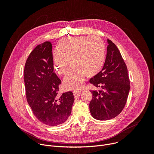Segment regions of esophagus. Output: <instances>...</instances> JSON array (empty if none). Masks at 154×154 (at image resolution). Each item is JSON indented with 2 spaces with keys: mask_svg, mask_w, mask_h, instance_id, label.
Here are the masks:
<instances>
[{
  "mask_svg": "<svg viewBox=\"0 0 154 154\" xmlns=\"http://www.w3.org/2000/svg\"><path fill=\"white\" fill-rule=\"evenodd\" d=\"M73 93H74V96L75 99H77V98H78L80 96V91H74L73 92Z\"/></svg>",
  "mask_w": 154,
  "mask_h": 154,
  "instance_id": "obj_1",
  "label": "esophagus"
}]
</instances>
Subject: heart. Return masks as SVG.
Masks as SVG:
<instances>
[{"instance_id": "heart-1", "label": "heart", "mask_w": 154, "mask_h": 154, "mask_svg": "<svg viewBox=\"0 0 154 154\" xmlns=\"http://www.w3.org/2000/svg\"><path fill=\"white\" fill-rule=\"evenodd\" d=\"M53 54L54 67L57 73L65 75L69 66L72 68L63 80L66 89H80L86 76L92 77L102 70L105 60L106 48L97 36L66 38L57 44Z\"/></svg>"}]
</instances>
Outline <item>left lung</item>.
<instances>
[{"mask_svg": "<svg viewBox=\"0 0 154 154\" xmlns=\"http://www.w3.org/2000/svg\"><path fill=\"white\" fill-rule=\"evenodd\" d=\"M108 45L103 67L90 80L98 89L91 91L90 103L92 116L105 121L116 117L124 109L130 90V80L127 66L115 44L107 39Z\"/></svg>", "mask_w": 154, "mask_h": 154, "instance_id": "obj_1", "label": "left lung"}]
</instances>
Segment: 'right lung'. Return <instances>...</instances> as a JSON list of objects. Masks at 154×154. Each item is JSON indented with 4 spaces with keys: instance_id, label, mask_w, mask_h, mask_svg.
Returning a JSON list of instances; mask_svg holds the SVG:
<instances>
[{
    "instance_id": "1",
    "label": "right lung",
    "mask_w": 154,
    "mask_h": 154,
    "mask_svg": "<svg viewBox=\"0 0 154 154\" xmlns=\"http://www.w3.org/2000/svg\"><path fill=\"white\" fill-rule=\"evenodd\" d=\"M52 46L45 41L30 54L24 67L26 98L35 117L42 123L57 126L71 115L74 101L71 91L58 96L61 81L54 72Z\"/></svg>"
}]
</instances>
